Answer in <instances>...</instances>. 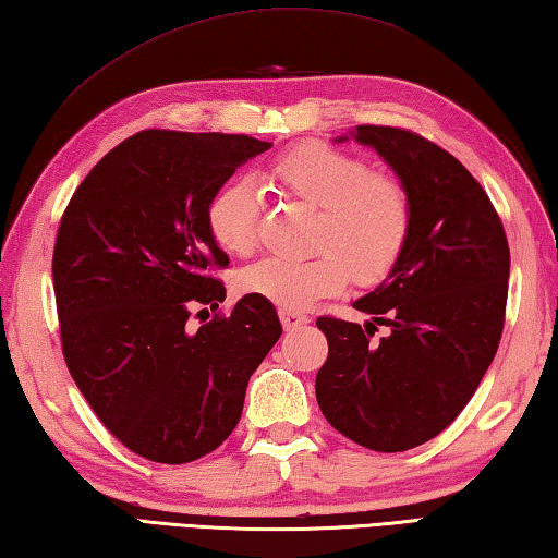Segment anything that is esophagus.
Here are the masks:
<instances>
[{"label":"esophagus","instance_id":"obj_1","mask_svg":"<svg viewBox=\"0 0 558 558\" xmlns=\"http://www.w3.org/2000/svg\"><path fill=\"white\" fill-rule=\"evenodd\" d=\"M279 318H281V326H284V330H294V328H301L308 324V316L299 314V311H291V308H281Z\"/></svg>","mask_w":558,"mask_h":558}]
</instances>
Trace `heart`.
I'll return each mask as SVG.
<instances>
[{
	"instance_id": "1",
	"label": "heart",
	"mask_w": 558,
	"mask_h": 558,
	"mask_svg": "<svg viewBox=\"0 0 558 558\" xmlns=\"http://www.w3.org/2000/svg\"><path fill=\"white\" fill-rule=\"evenodd\" d=\"M274 189L318 208L306 259H264L240 274V287L284 308L338 294L350 277L373 287L397 267L412 238V195L397 175L369 171L363 156L324 142H301L264 169ZM208 232L232 257L259 242V195L244 179L222 183L205 210Z\"/></svg>"
}]
</instances>
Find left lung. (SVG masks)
Here are the masks:
<instances>
[{"instance_id":"obj_1","label":"left lung","mask_w":558,"mask_h":558,"mask_svg":"<svg viewBox=\"0 0 558 558\" xmlns=\"http://www.w3.org/2000/svg\"><path fill=\"white\" fill-rule=\"evenodd\" d=\"M412 195V238L397 267L355 308L365 326L320 316L328 360L316 399L350 441L399 453L432 441L471 402L505 326L510 244L471 171L402 126L357 124ZM377 325L388 333L375 339Z\"/></svg>"}]
</instances>
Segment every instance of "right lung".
<instances>
[{
  "label": "right lung",
  "instance_id": "right-lung-1",
  "mask_svg": "<svg viewBox=\"0 0 558 558\" xmlns=\"http://www.w3.org/2000/svg\"><path fill=\"white\" fill-rule=\"evenodd\" d=\"M269 146L247 134L136 132L95 163L58 225L65 365L107 432L154 463L215 451L281 336L262 296L218 311L225 287L215 274L230 259L205 222L213 193ZM193 310L214 318L191 331Z\"/></svg>",
  "mask_w": 558,
  "mask_h": 558
}]
</instances>
